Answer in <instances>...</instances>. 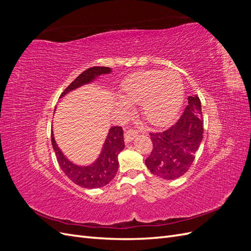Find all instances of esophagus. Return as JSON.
Returning a JSON list of instances; mask_svg holds the SVG:
<instances>
[{"mask_svg":"<svg viewBox=\"0 0 251 251\" xmlns=\"http://www.w3.org/2000/svg\"><path fill=\"white\" fill-rule=\"evenodd\" d=\"M137 136H138L137 130H134V128H128V130L125 133V139L126 142H130L137 137Z\"/></svg>","mask_w":251,"mask_h":251,"instance_id":"obj_1","label":"esophagus"}]
</instances>
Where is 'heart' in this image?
<instances>
[{
  "label": "heart",
  "instance_id": "obj_1",
  "mask_svg": "<svg viewBox=\"0 0 251 251\" xmlns=\"http://www.w3.org/2000/svg\"><path fill=\"white\" fill-rule=\"evenodd\" d=\"M123 93L128 103H142V115L150 124L162 125L177 113L183 97V85L176 72L151 70L127 79ZM126 103L121 101L123 105H127Z\"/></svg>",
  "mask_w": 251,
  "mask_h": 251
}]
</instances>
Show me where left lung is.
<instances>
[{"mask_svg":"<svg viewBox=\"0 0 251 251\" xmlns=\"http://www.w3.org/2000/svg\"><path fill=\"white\" fill-rule=\"evenodd\" d=\"M179 119L163 131L151 132L153 150L146 159L147 168L155 176L177 179L191 168L203 138V119L199 97L189 96Z\"/></svg>","mask_w":251,"mask_h":251,"instance_id":"obj_1","label":"left lung"}]
</instances>
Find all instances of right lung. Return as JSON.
<instances>
[{"instance_id":"right-lung-1","label":"right lung","mask_w":251,"mask_h":251,"mask_svg":"<svg viewBox=\"0 0 251 251\" xmlns=\"http://www.w3.org/2000/svg\"><path fill=\"white\" fill-rule=\"evenodd\" d=\"M108 67H92L83 71L68 86L60 97L70 91L76 89L85 83L92 81L95 77L101 74L110 73ZM51 142L53 150L55 151L57 162L60 169L75 184L85 188H97L107 185L115 177L118 170V154L125 148L124 130L121 126H113L104 141L101 153L97 160L88 166H80L72 163L67 159L62 151L59 150L54 140V136L51 133Z\"/></svg>"}]
</instances>
